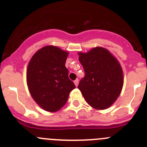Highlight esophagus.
Segmentation results:
<instances>
[{
  "label": "esophagus",
  "mask_w": 147,
  "mask_h": 147,
  "mask_svg": "<svg viewBox=\"0 0 147 147\" xmlns=\"http://www.w3.org/2000/svg\"><path fill=\"white\" fill-rule=\"evenodd\" d=\"M78 83H79V80H78V79H76V80L74 81V83H75V86H76V87L78 86Z\"/></svg>",
  "instance_id": "esophagus-1"
}]
</instances>
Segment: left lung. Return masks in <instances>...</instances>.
Returning <instances> with one entry per match:
<instances>
[{"mask_svg":"<svg viewBox=\"0 0 147 147\" xmlns=\"http://www.w3.org/2000/svg\"><path fill=\"white\" fill-rule=\"evenodd\" d=\"M85 77L78 89L90 106L98 110L109 108L117 100L123 86V72L117 58L105 48L78 52Z\"/></svg>","mask_w":147,"mask_h":147,"instance_id":"left-lung-1","label":"left lung"}]
</instances>
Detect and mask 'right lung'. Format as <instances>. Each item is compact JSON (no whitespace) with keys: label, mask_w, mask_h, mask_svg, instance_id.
Returning a JSON list of instances; mask_svg holds the SVG:
<instances>
[{"label":"right lung","mask_w":147,"mask_h":147,"mask_svg":"<svg viewBox=\"0 0 147 147\" xmlns=\"http://www.w3.org/2000/svg\"><path fill=\"white\" fill-rule=\"evenodd\" d=\"M69 52L46 46L30 59L27 69L29 91L42 109L55 112L63 107L75 86L68 78L65 62Z\"/></svg>","instance_id":"right-lung-1"}]
</instances>
